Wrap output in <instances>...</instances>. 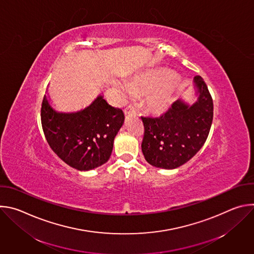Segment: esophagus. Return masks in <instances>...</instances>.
Masks as SVG:
<instances>
[{
    "instance_id": "obj_1",
    "label": "esophagus",
    "mask_w": 254,
    "mask_h": 254,
    "mask_svg": "<svg viewBox=\"0 0 254 254\" xmlns=\"http://www.w3.org/2000/svg\"><path fill=\"white\" fill-rule=\"evenodd\" d=\"M125 115L128 116V115H135V111L134 108L131 105H127V108L125 110Z\"/></svg>"
}]
</instances>
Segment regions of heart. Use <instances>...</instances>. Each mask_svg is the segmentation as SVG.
<instances>
[{"instance_id":"obj_1","label":"heart","mask_w":254,"mask_h":254,"mask_svg":"<svg viewBox=\"0 0 254 254\" xmlns=\"http://www.w3.org/2000/svg\"><path fill=\"white\" fill-rule=\"evenodd\" d=\"M172 77V73L167 70L150 71L133 76L127 85L133 93L147 94V107L153 113L161 114L168 110L174 98L175 86ZM120 87L126 90L124 85Z\"/></svg>"}]
</instances>
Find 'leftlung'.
<instances>
[{
    "mask_svg": "<svg viewBox=\"0 0 254 254\" xmlns=\"http://www.w3.org/2000/svg\"><path fill=\"white\" fill-rule=\"evenodd\" d=\"M194 83L198 95L194 104L177 100L159 118L141 117V151L150 165L176 169L191 160L206 141L213 121V100L201 76H195Z\"/></svg>",
    "mask_w": 254,
    "mask_h": 254,
    "instance_id": "left-lung-1",
    "label": "left lung"
}]
</instances>
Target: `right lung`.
I'll list each match as a JSON object with an SVG mask.
<instances>
[{"label": "right lung", "instance_id": "add662e5", "mask_svg": "<svg viewBox=\"0 0 254 254\" xmlns=\"http://www.w3.org/2000/svg\"><path fill=\"white\" fill-rule=\"evenodd\" d=\"M124 122L123 111L108 104L102 95L84 110L69 114L53 110L46 95L42 101L41 124L48 144L78 171H89L108 161Z\"/></svg>", "mask_w": 254, "mask_h": 254}]
</instances>
